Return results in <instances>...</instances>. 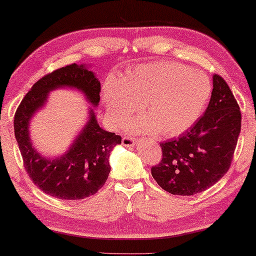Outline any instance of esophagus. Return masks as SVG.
<instances>
[{"label": "esophagus", "mask_w": 256, "mask_h": 256, "mask_svg": "<svg viewBox=\"0 0 256 256\" xmlns=\"http://www.w3.org/2000/svg\"><path fill=\"white\" fill-rule=\"evenodd\" d=\"M121 142H122L124 146H134L136 144L137 140H135V138L132 136H124Z\"/></svg>", "instance_id": "1"}]
</instances>
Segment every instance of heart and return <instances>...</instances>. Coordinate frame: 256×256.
<instances>
[{
    "instance_id": "obj_1",
    "label": "heart",
    "mask_w": 256,
    "mask_h": 256,
    "mask_svg": "<svg viewBox=\"0 0 256 256\" xmlns=\"http://www.w3.org/2000/svg\"><path fill=\"white\" fill-rule=\"evenodd\" d=\"M211 93L210 78L202 71L156 61L137 66L121 78L108 77L102 98L113 124H124L142 104L146 116L134 124L137 130L178 136L200 119Z\"/></svg>"
}]
</instances>
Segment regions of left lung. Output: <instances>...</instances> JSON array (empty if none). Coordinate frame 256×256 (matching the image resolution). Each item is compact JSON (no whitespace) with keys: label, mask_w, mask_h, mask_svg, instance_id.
Here are the masks:
<instances>
[{"label":"left lung","mask_w":256,"mask_h":256,"mask_svg":"<svg viewBox=\"0 0 256 256\" xmlns=\"http://www.w3.org/2000/svg\"><path fill=\"white\" fill-rule=\"evenodd\" d=\"M242 128V113L224 79L214 74L204 114L177 140L161 143L162 160L150 168L158 186L174 195H195L229 170Z\"/></svg>","instance_id":"obj_1"}]
</instances>
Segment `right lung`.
<instances>
[{
	"instance_id": "obj_1",
	"label": "right lung",
	"mask_w": 256,
	"mask_h": 256,
	"mask_svg": "<svg viewBox=\"0 0 256 256\" xmlns=\"http://www.w3.org/2000/svg\"><path fill=\"white\" fill-rule=\"evenodd\" d=\"M72 87L85 93L92 104L100 102V84L85 66H62L42 77L24 95L14 114V136L24 166L32 182L45 194L60 200H82L94 195L108 180L111 150L121 143V136L103 130L90 110V121L64 156L46 158L30 143L28 122L44 106L50 90Z\"/></svg>"
}]
</instances>
